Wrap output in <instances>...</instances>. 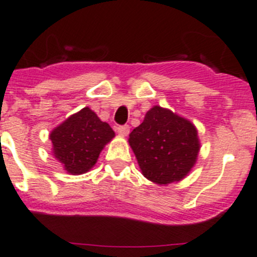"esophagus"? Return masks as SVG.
Returning a JSON list of instances; mask_svg holds the SVG:
<instances>
[{
    "mask_svg": "<svg viewBox=\"0 0 257 257\" xmlns=\"http://www.w3.org/2000/svg\"><path fill=\"white\" fill-rule=\"evenodd\" d=\"M116 131H118V133L120 134L121 137H126L129 134V131H131V126H129V125H119L118 128H116Z\"/></svg>",
    "mask_w": 257,
    "mask_h": 257,
    "instance_id": "1",
    "label": "esophagus"
}]
</instances>
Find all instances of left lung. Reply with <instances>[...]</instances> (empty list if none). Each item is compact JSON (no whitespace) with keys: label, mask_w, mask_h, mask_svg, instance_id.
I'll return each instance as SVG.
<instances>
[{"label":"left lung","mask_w":257,"mask_h":257,"mask_svg":"<svg viewBox=\"0 0 257 257\" xmlns=\"http://www.w3.org/2000/svg\"><path fill=\"white\" fill-rule=\"evenodd\" d=\"M129 146L143 176L157 184L183 179L201 147L191 121L158 105L147 111L143 123L129 134Z\"/></svg>","instance_id":"1"}]
</instances>
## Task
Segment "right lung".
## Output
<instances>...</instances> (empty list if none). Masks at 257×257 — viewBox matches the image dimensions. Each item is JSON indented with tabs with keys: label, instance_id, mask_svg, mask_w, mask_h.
Instances as JSON below:
<instances>
[{
	"label": "right lung",
	"instance_id": "1",
	"mask_svg": "<svg viewBox=\"0 0 257 257\" xmlns=\"http://www.w3.org/2000/svg\"><path fill=\"white\" fill-rule=\"evenodd\" d=\"M115 133L108 123L85 106L50 133L54 157L71 174H83L94 167L106 143Z\"/></svg>",
	"mask_w": 257,
	"mask_h": 257
}]
</instances>
